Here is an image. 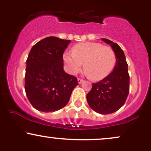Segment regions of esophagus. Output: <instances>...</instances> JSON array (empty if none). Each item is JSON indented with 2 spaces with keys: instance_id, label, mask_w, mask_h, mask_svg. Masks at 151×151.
Wrapping results in <instances>:
<instances>
[{
  "instance_id": "1",
  "label": "esophagus",
  "mask_w": 151,
  "mask_h": 151,
  "mask_svg": "<svg viewBox=\"0 0 151 151\" xmlns=\"http://www.w3.org/2000/svg\"><path fill=\"white\" fill-rule=\"evenodd\" d=\"M78 83H79V84H81V83H82L83 82V79H78Z\"/></svg>"
}]
</instances>
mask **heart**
<instances>
[{
  "instance_id": "1",
  "label": "heart",
  "mask_w": 151,
  "mask_h": 151,
  "mask_svg": "<svg viewBox=\"0 0 151 151\" xmlns=\"http://www.w3.org/2000/svg\"><path fill=\"white\" fill-rule=\"evenodd\" d=\"M63 60L68 72L77 74L82 68L92 80L104 79L114 70L116 55L109 47L97 42H84L76 45L72 48V53L65 52Z\"/></svg>"
}]
</instances>
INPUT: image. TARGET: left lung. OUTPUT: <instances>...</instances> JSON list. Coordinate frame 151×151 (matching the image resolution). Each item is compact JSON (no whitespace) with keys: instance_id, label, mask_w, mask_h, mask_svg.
I'll use <instances>...</instances> for the list:
<instances>
[{"instance_id":"8db88e82","label":"left lung","mask_w":151,"mask_h":151,"mask_svg":"<svg viewBox=\"0 0 151 151\" xmlns=\"http://www.w3.org/2000/svg\"><path fill=\"white\" fill-rule=\"evenodd\" d=\"M102 40L110 45L116 55V65L109 75L92 84L86 95L88 104L101 114L116 112L125 103L129 93V74L124 51L116 43L108 39Z\"/></svg>"}]
</instances>
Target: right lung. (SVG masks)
<instances>
[{
	"mask_svg": "<svg viewBox=\"0 0 151 151\" xmlns=\"http://www.w3.org/2000/svg\"><path fill=\"white\" fill-rule=\"evenodd\" d=\"M71 40L48 37L32 47L26 61L25 90L35 109L54 112L65 107L77 78L63 69V53Z\"/></svg>",
	"mask_w": 151,
	"mask_h": 151,
	"instance_id": "right-lung-1",
	"label": "right lung"
}]
</instances>
